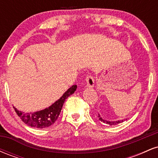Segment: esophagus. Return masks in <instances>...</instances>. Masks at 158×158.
Wrapping results in <instances>:
<instances>
[{"mask_svg": "<svg viewBox=\"0 0 158 158\" xmlns=\"http://www.w3.org/2000/svg\"><path fill=\"white\" fill-rule=\"evenodd\" d=\"M86 81H87V85L88 87H94V79L93 76L90 75V74H88L86 77Z\"/></svg>", "mask_w": 158, "mask_h": 158, "instance_id": "1", "label": "esophagus"}]
</instances>
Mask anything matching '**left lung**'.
I'll return each instance as SVG.
<instances>
[{
	"label": "left lung",
	"instance_id": "8db88e82",
	"mask_svg": "<svg viewBox=\"0 0 158 158\" xmlns=\"http://www.w3.org/2000/svg\"><path fill=\"white\" fill-rule=\"evenodd\" d=\"M98 117H99V119L101 121V122L106 123V124L110 125V126H113V125H117L123 121V120H118V121H115V122H114H114H111V121H107V120H105V119H102V118H101V117L99 114H98Z\"/></svg>",
	"mask_w": 158,
	"mask_h": 158
}]
</instances>
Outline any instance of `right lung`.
I'll return each instance as SVG.
<instances>
[{"mask_svg": "<svg viewBox=\"0 0 158 158\" xmlns=\"http://www.w3.org/2000/svg\"><path fill=\"white\" fill-rule=\"evenodd\" d=\"M77 88V86L76 85L70 87L59 100L53 103L51 106L44 110L33 112V113H24V112L17 110L15 107H14V109L18 116L21 119V120L27 126L38 128H47L56 122L61 113L65 99H67L69 96L75 92Z\"/></svg>", "mask_w": 158, "mask_h": 158, "instance_id": "right-lung-1", "label": "right lung"}]
</instances>
